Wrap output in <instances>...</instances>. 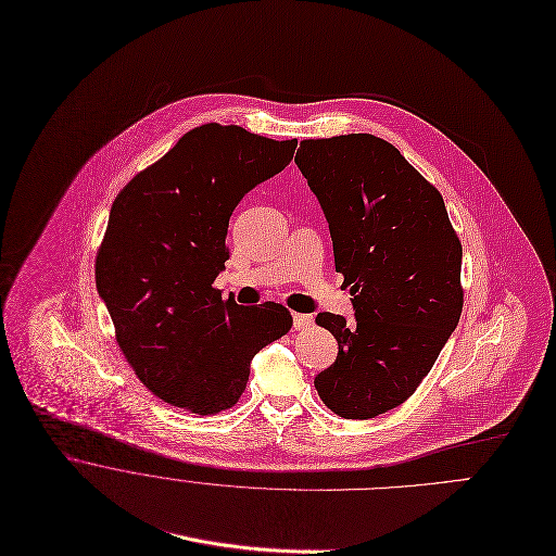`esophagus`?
Listing matches in <instances>:
<instances>
[{
  "label": "esophagus",
  "mask_w": 556,
  "mask_h": 556,
  "mask_svg": "<svg viewBox=\"0 0 556 556\" xmlns=\"http://www.w3.org/2000/svg\"><path fill=\"white\" fill-rule=\"evenodd\" d=\"M309 327H314V318H312V316H307V314H294V329H296V331H305V329H309Z\"/></svg>",
  "instance_id": "esophagus-1"
}]
</instances>
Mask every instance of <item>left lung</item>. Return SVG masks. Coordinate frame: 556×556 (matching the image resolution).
Wrapping results in <instances>:
<instances>
[{
  "label": "left lung",
  "instance_id": "obj_1",
  "mask_svg": "<svg viewBox=\"0 0 556 556\" xmlns=\"http://www.w3.org/2000/svg\"><path fill=\"white\" fill-rule=\"evenodd\" d=\"M294 161L327 215L354 305L352 323L318 314L339 352L314 384L334 415L374 419L417 391L457 327L462 242L439 189L380 137L303 139Z\"/></svg>",
  "mask_w": 556,
  "mask_h": 556
}]
</instances>
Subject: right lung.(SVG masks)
<instances>
[{
	"instance_id": "right-lung-1",
	"label": "right lung",
	"mask_w": 556,
	"mask_h": 556,
	"mask_svg": "<svg viewBox=\"0 0 556 556\" xmlns=\"http://www.w3.org/2000/svg\"><path fill=\"white\" fill-rule=\"evenodd\" d=\"M296 139L202 124L115 198L97 251V288L126 363L163 402L193 415L231 408L251 358L292 329L273 301H223L215 288L229 251L227 225L255 185L279 174Z\"/></svg>"
}]
</instances>
